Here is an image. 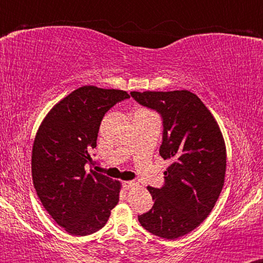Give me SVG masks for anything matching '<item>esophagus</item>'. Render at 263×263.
<instances>
[{
  "label": "esophagus",
  "mask_w": 263,
  "mask_h": 263,
  "mask_svg": "<svg viewBox=\"0 0 263 263\" xmlns=\"http://www.w3.org/2000/svg\"><path fill=\"white\" fill-rule=\"evenodd\" d=\"M123 186H124L125 190H130V188L137 186V183L133 181H125V182H123Z\"/></svg>",
  "instance_id": "34e87169"
}]
</instances>
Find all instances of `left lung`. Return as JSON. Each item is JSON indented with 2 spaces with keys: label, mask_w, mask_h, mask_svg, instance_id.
Listing matches in <instances>:
<instances>
[{
  "label": "left lung",
  "mask_w": 263,
  "mask_h": 263,
  "mask_svg": "<svg viewBox=\"0 0 263 263\" xmlns=\"http://www.w3.org/2000/svg\"><path fill=\"white\" fill-rule=\"evenodd\" d=\"M130 95L141 106L161 114L160 155L171 160L163 172L165 184L147 187L153 208L138 219L154 235L177 239L196 229L220 196L227 171L223 134L211 110L187 89Z\"/></svg>",
  "instance_id": "left-lung-1"
}]
</instances>
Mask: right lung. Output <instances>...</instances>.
Masks as SVG:
<instances>
[{"instance_id":"1","label":"right lung","mask_w":263,"mask_h":263,"mask_svg":"<svg viewBox=\"0 0 263 263\" xmlns=\"http://www.w3.org/2000/svg\"><path fill=\"white\" fill-rule=\"evenodd\" d=\"M130 96L122 89L82 86L51 108L40 124L32 151L33 184L45 211L76 236L104 227L119 200L120 182L86 171L97 146L104 114Z\"/></svg>"}]
</instances>
